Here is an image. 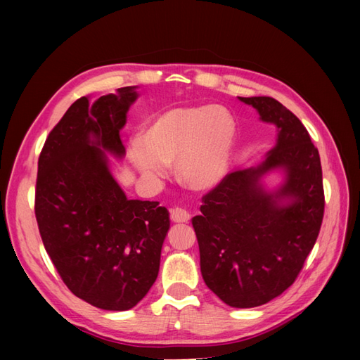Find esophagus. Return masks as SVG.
Segmentation results:
<instances>
[{"instance_id": "1", "label": "esophagus", "mask_w": 360, "mask_h": 360, "mask_svg": "<svg viewBox=\"0 0 360 360\" xmlns=\"http://www.w3.org/2000/svg\"><path fill=\"white\" fill-rule=\"evenodd\" d=\"M171 219L172 222H179V224H183V222H189L191 221V214L189 212H186L184 209H172L171 210Z\"/></svg>"}]
</instances>
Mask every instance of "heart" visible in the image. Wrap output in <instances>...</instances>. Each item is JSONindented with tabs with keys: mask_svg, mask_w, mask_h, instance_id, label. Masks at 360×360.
Instances as JSON below:
<instances>
[{
	"mask_svg": "<svg viewBox=\"0 0 360 360\" xmlns=\"http://www.w3.org/2000/svg\"><path fill=\"white\" fill-rule=\"evenodd\" d=\"M236 141V120L224 106L169 108L151 117L132 139L129 160L151 183L165 179L168 165L176 162L184 186L212 189L226 176Z\"/></svg>",
	"mask_w": 360,
	"mask_h": 360,
	"instance_id": "b5f03b06",
	"label": "heart"
}]
</instances>
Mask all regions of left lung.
Masks as SVG:
<instances>
[{
	"label": "left lung",
	"instance_id": "8db88e82",
	"mask_svg": "<svg viewBox=\"0 0 360 360\" xmlns=\"http://www.w3.org/2000/svg\"><path fill=\"white\" fill-rule=\"evenodd\" d=\"M238 101L276 127V144L207 193L192 225L205 285L228 307L255 308L296 281L320 233L324 193L319 150L300 120L271 97ZM271 172L281 181L269 188Z\"/></svg>",
	"mask_w": 360,
	"mask_h": 360
}]
</instances>
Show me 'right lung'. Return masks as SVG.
<instances>
[{"mask_svg":"<svg viewBox=\"0 0 360 360\" xmlns=\"http://www.w3.org/2000/svg\"><path fill=\"white\" fill-rule=\"evenodd\" d=\"M138 86L91 103H72L39 158L36 219L48 255L68 288L96 308L127 311L159 274L169 212L158 201L129 200L110 158L123 159L122 129Z\"/></svg>","mask_w":360,"mask_h":360,"instance_id":"add662e5","label":"right lung"}]
</instances>
